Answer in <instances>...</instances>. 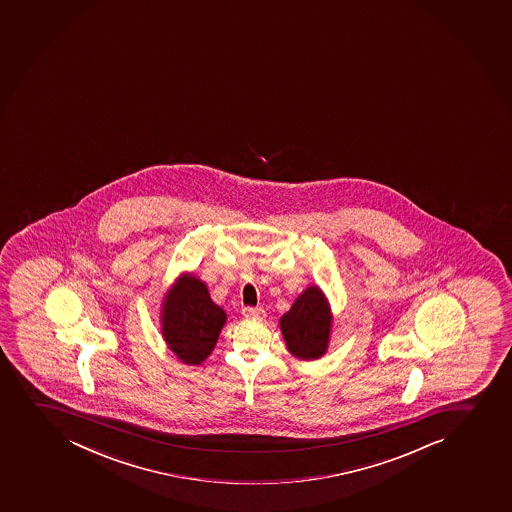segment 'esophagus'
Wrapping results in <instances>:
<instances>
[{"label": "esophagus", "mask_w": 512, "mask_h": 512, "mask_svg": "<svg viewBox=\"0 0 512 512\" xmlns=\"http://www.w3.org/2000/svg\"><path fill=\"white\" fill-rule=\"evenodd\" d=\"M242 314L245 317H262V314H264V309H262V307L245 306L242 307Z\"/></svg>", "instance_id": "obj_1"}]
</instances>
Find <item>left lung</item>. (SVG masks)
Instances as JSON below:
<instances>
[{"instance_id":"left-lung-1","label":"left lung","mask_w":512,"mask_h":512,"mask_svg":"<svg viewBox=\"0 0 512 512\" xmlns=\"http://www.w3.org/2000/svg\"><path fill=\"white\" fill-rule=\"evenodd\" d=\"M280 329L290 353L301 359H317L326 353L331 316L326 297L317 287L297 297L294 306L280 319Z\"/></svg>"}]
</instances>
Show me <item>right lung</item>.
I'll list each match as a JSON object with an SVG mask.
<instances>
[{
  "instance_id": "obj_1",
  "label": "right lung",
  "mask_w": 512,
  "mask_h": 512,
  "mask_svg": "<svg viewBox=\"0 0 512 512\" xmlns=\"http://www.w3.org/2000/svg\"><path fill=\"white\" fill-rule=\"evenodd\" d=\"M227 314L211 301L206 285L185 275L164 301L163 336L186 364H200L215 348Z\"/></svg>"
}]
</instances>
